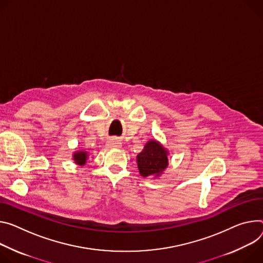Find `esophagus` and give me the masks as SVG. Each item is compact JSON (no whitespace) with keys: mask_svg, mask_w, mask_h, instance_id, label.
I'll use <instances>...</instances> for the list:
<instances>
[{"mask_svg":"<svg viewBox=\"0 0 263 263\" xmlns=\"http://www.w3.org/2000/svg\"><path fill=\"white\" fill-rule=\"evenodd\" d=\"M108 145L110 146V147H113V148H118L119 146H121V142L119 141H117L116 139H110L109 141H108Z\"/></svg>","mask_w":263,"mask_h":263,"instance_id":"esophagus-1","label":"esophagus"}]
</instances>
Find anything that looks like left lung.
<instances>
[{
  "instance_id": "left-lung-1",
  "label": "left lung",
  "mask_w": 263,
  "mask_h": 263,
  "mask_svg": "<svg viewBox=\"0 0 263 263\" xmlns=\"http://www.w3.org/2000/svg\"><path fill=\"white\" fill-rule=\"evenodd\" d=\"M168 155L169 152L157 140H149L136 157L140 175L155 178L160 176L169 165Z\"/></svg>"
}]
</instances>
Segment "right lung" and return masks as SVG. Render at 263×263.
I'll return each instance as SVG.
<instances>
[{
    "instance_id": "1",
    "label": "right lung",
    "mask_w": 263,
    "mask_h": 263,
    "mask_svg": "<svg viewBox=\"0 0 263 263\" xmlns=\"http://www.w3.org/2000/svg\"><path fill=\"white\" fill-rule=\"evenodd\" d=\"M88 153L86 151H78L73 154V160L79 165H84L87 162Z\"/></svg>"
}]
</instances>
